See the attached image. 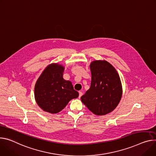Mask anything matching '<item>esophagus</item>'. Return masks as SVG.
Masks as SVG:
<instances>
[{"instance_id": "1", "label": "esophagus", "mask_w": 156, "mask_h": 156, "mask_svg": "<svg viewBox=\"0 0 156 156\" xmlns=\"http://www.w3.org/2000/svg\"><path fill=\"white\" fill-rule=\"evenodd\" d=\"M82 95H83V93L81 91H79V98H81Z\"/></svg>"}]
</instances>
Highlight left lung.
Wrapping results in <instances>:
<instances>
[{
  "mask_svg": "<svg viewBox=\"0 0 156 156\" xmlns=\"http://www.w3.org/2000/svg\"><path fill=\"white\" fill-rule=\"evenodd\" d=\"M90 66L91 86L81 100L94 115H105L114 110L121 100V80L116 69L105 60L93 61Z\"/></svg>",
  "mask_w": 156,
  "mask_h": 156,
  "instance_id": "obj_1",
  "label": "left lung"
}]
</instances>
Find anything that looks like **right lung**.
I'll use <instances>...</instances> for the list:
<instances>
[{
  "instance_id": "1",
  "label": "right lung",
  "mask_w": 156,
  "mask_h": 156,
  "mask_svg": "<svg viewBox=\"0 0 156 156\" xmlns=\"http://www.w3.org/2000/svg\"><path fill=\"white\" fill-rule=\"evenodd\" d=\"M64 67L52 63L46 67L35 86V99L44 111L55 114L61 111L72 99L79 96L72 83L63 79Z\"/></svg>"
}]
</instances>
